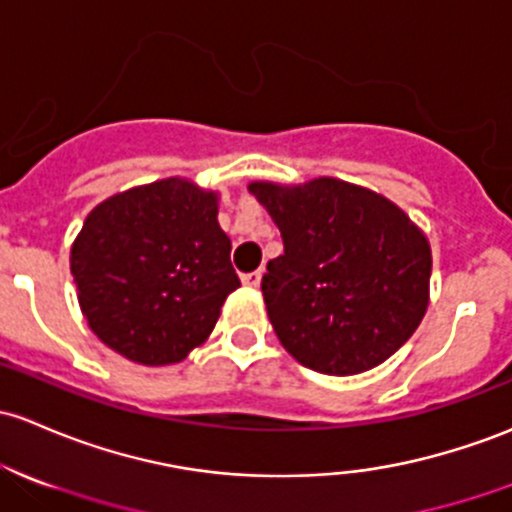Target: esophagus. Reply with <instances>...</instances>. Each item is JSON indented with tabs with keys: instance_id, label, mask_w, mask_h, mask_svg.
I'll return each instance as SVG.
<instances>
[{
	"instance_id": "esophagus-1",
	"label": "esophagus",
	"mask_w": 512,
	"mask_h": 512,
	"mask_svg": "<svg viewBox=\"0 0 512 512\" xmlns=\"http://www.w3.org/2000/svg\"><path fill=\"white\" fill-rule=\"evenodd\" d=\"M241 283H244L246 288H258V285H261V271L244 273V276H241Z\"/></svg>"
}]
</instances>
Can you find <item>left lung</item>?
Returning <instances> with one entry per match:
<instances>
[{"mask_svg":"<svg viewBox=\"0 0 512 512\" xmlns=\"http://www.w3.org/2000/svg\"><path fill=\"white\" fill-rule=\"evenodd\" d=\"M283 236L261 280L268 320L302 366L354 376L383 364L430 300L427 236L378 192L317 178L251 183Z\"/></svg>","mask_w":512,"mask_h":512,"instance_id":"1","label":"left lung"}]
</instances>
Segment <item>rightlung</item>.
Wrapping results in <instances>:
<instances>
[{
    "mask_svg": "<svg viewBox=\"0 0 512 512\" xmlns=\"http://www.w3.org/2000/svg\"><path fill=\"white\" fill-rule=\"evenodd\" d=\"M217 192L156 180L100 202L70 249V273L92 332L144 366L178 364L212 334L239 288Z\"/></svg>",
    "mask_w": 512,
    "mask_h": 512,
    "instance_id": "obj_1",
    "label": "right lung"
}]
</instances>
